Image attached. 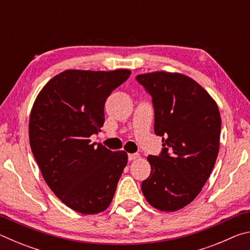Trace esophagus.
Wrapping results in <instances>:
<instances>
[{"mask_svg": "<svg viewBox=\"0 0 250 250\" xmlns=\"http://www.w3.org/2000/svg\"><path fill=\"white\" fill-rule=\"evenodd\" d=\"M138 158H139V154L138 153H129L128 154L129 161H134V160H137Z\"/></svg>", "mask_w": 250, "mask_h": 250, "instance_id": "34e87169", "label": "esophagus"}]
</instances>
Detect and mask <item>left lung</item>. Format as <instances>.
<instances>
[{
    "mask_svg": "<svg viewBox=\"0 0 250 250\" xmlns=\"http://www.w3.org/2000/svg\"><path fill=\"white\" fill-rule=\"evenodd\" d=\"M135 78L152 96L154 132L163 142L159 156L146 158L151 173L142 193L156 209L179 210L200 194L215 166L221 113L216 101L188 76L153 71Z\"/></svg>",
    "mask_w": 250,
    "mask_h": 250,
    "instance_id": "left-lung-1",
    "label": "left lung"
}]
</instances>
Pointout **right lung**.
<instances>
[{"instance_id":"add662e5","label":"right lung","mask_w":250,"mask_h":250,"mask_svg":"<svg viewBox=\"0 0 250 250\" xmlns=\"http://www.w3.org/2000/svg\"><path fill=\"white\" fill-rule=\"evenodd\" d=\"M131 75L129 69H67L45 84L29 116L31 149L44 180L78 213L108 208L128 163L125 151L95 146L90 135L104 122V103Z\"/></svg>"}]
</instances>
